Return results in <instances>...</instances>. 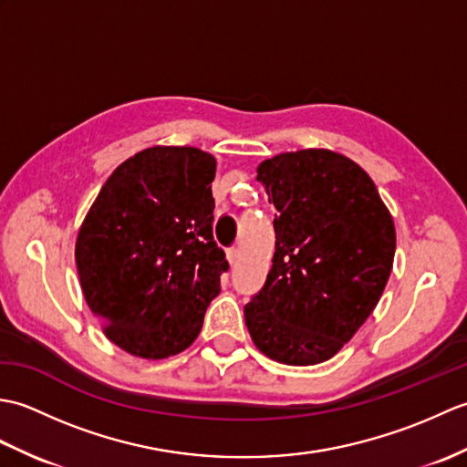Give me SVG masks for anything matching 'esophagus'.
Masks as SVG:
<instances>
[{"mask_svg": "<svg viewBox=\"0 0 467 467\" xmlns=\"http://www.w3.org/2000/svg\"><path fill=\"white\" fill-rule=\"evenodd\" d=\"M226 261H228V265H231V266L239 263V251H236V249L228 251V253H226Z\"/></svg>", "mask_w": 467, "mask_h": 467, "instance_id": "34e87169", "label": "esophagus"}]
</instances>
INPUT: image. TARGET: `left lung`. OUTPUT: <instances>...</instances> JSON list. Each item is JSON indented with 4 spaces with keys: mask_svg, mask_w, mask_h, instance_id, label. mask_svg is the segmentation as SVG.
I'll list each match as a JSON object with an SVG mask.
<instances>
[{
    "mask_svg": "<svg viewBox=\"0 0 467 467\" xmlns=\"http://www.w3.org/2000/svg\"><path fill=\"white\" fill-rule=\"evenodd\" d=\"M275 206V256L244 305L251 339L285 365H317L343 349L379 303L391 275L395 224L363 168L305 148L256 166Z\"/></svg>",
    "mask_w": 467,
    "mask_h": 467,
    "instance_id": "obj_1",
    "label": "left lung"
}]
</instances>
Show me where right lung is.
<instances>
[{"mask_svg": "<svg viewBox=\"0 0 467 467\" xmlns=\"http://www.w3.org/2000/svg\"><path fill=\"white\" fill-rule=\"evenodd\" d=\"M216 158L152 146L108 176L76 236L84 299L122 351L168 359L194 343L228 269L213 239Z\"/></svg>", "mask_w": 467, "mask_h": 467, "instance_id": "right-lung-1", "label": "right lung"}]
</instances>
